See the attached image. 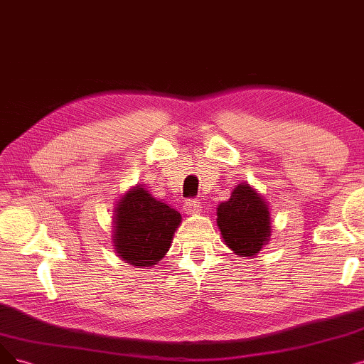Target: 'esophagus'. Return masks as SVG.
<instances>
[{
	"label": "esophagus",
	"mask_w": 364,
	"mask_h": 364,
	"mask_svg": "<svg viewBox=\"0 0 364 364\" xmlns=\"http://www.w3.org/2000/svg\"><path fill=\"white\" fill-rule=\"evenodd\" d=\"M183 209H185L186 213H190V215L201 212V200H198V198H188L185 201Z\"/></svg>",
	"instance_id": "esophagus-1"
}]
</instances>
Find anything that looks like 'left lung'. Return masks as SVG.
Returning <instances> with one entry per match:
<instances>
[{
	"instance_id": "8db88e82",
	"label": "left lung",
	"mask_w": 364,
	"mask_h": 364,
	"mask_svg": "<svg viewBox=\"0 0 364 364\" xmlns=\"http://www.w3.org/2000/svg\"><path fill=\"white\" fill-rule=\"evenodd\" d=\"M216 213L224 242L237 255H255L266 245L270 236L269 208L250 185H237Z\"/></svg>"
}]
</instances>
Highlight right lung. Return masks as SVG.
<instances>
[{"instance_id": "1", "label": "right lung", "mask_w": 364, "mask_h": 364, "mask_svg": "<svg viewBox=\"0 0 364 364\" xmlns=\"http://www.w3.org/2000/svg\"><path fill=\"white\" fill-rule=\"evenodd\" d=\"M114 210L113 243L119 257L133 266L156 264L170 248L181 213L140 186L128 191Z\"/></svg>"}]
</instances>
